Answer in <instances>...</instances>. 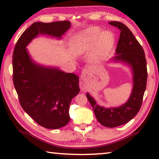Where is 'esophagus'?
Returning a JSON list of instances; mask_svg holds the SVG:
<instances>
[{"label": "esophagus", "mask_w": 159, "mask_h": 159, "mask_svg": "<svg viewBox=\"0 0 159 159\" xmlns=\"http://www.w3.org/2000/svg\"><path fill=\"white\" fill-rule=\"evenodd\" d=\"M87 74H88V72H86L85 73H84V75H87ZM80 85H81V88H82V89H84V87H83V86H84V85H82V83H81V84H80Z\"/></svg>", "instance_id": "esophagus-1"}]
</instances>
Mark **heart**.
I'll use <instances>...</instances> for the list:
<instances>
[{
	"label": "heart",
	"mask_w": 159,
	"mask_h": 159,
	"mask_svg": "<svg viewBox=\"0 0 159 159\" xmlns=\"http://www.w3.org/2000/svg\"><path fill=\"white\" fill-rule=\"evenodd\" d=\"M114 36L111 32H101L98 27H91L73 36L70 42L75 54L87 53L93 49L91 61L103 59L111 51L114 43Z\"/></svg>",
	"instance_id": "1"
}]
</instances>
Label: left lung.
<instances>
[{
    "instance_id": "1",
    "label": "left lung",
    "mask_w": 159,
    "mask_h": 159,
    "mask_svg": "<svg viewBox=\"0 0 159 159\" xmlns=\"http://www.w3.org/2000/svg\"><path fill=\"white\" fill-rule=\"evenodd\" d=\"M109 24L120 30L116 52V61L127 62L133 70L134 87L127 102L119 108H104L87 93V99L92 106L97 120L108 127L120 126L128 123L137 115L142 106L143 97L147 87V68L144 49L129 28L122 22H110Z\"/></svg>"
}]
</instances>
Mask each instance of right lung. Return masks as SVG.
Wrapping results in <instances>:
<instances>
[{
	"mask_svg": "<svg viewBox=\"0 0 159 159\" xmlns=\"http://www.w3.org/2000/svg\"><path fill=\"white\" fill-rule=\"evenodd\" d=\"M70 26L66 20L33 23L20 36L13 51L12 80L20 105L36 123L48 129L69 123L70 103L80 92L79 77L35 64L26 46L39 34L61 37Z\"/></svg>",
	"mask_w": 159,
	"mask_h": 159,
	"instance_id": "obj_1",
	"label": "right lung"
}]
</instances>
